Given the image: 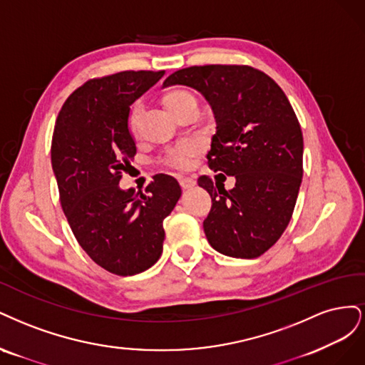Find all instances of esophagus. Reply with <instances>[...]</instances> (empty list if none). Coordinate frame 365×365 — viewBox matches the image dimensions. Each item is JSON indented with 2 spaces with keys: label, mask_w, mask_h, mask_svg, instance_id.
I'll return each instance as SVG.
<instances>
[{
  "label": "esophagus",
  "mask_w": 365,
  "mask_h": 365,
  "mask_svg": "<svg viewBox=\"0 0 365 365\" xmlns=\"http://www.w3.org/2000/svg\"><path fill=\"white\" fill-rule=\"evenodd\" d=\"M180 186L183 187V190H190V187L195 186V180L191 179V178H182L180 179Z\"/></svg>",
  "instance_id": "34e87169"
}]
</instances>
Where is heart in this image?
<instances>
[{
  "label": "heart",
  "instance_id": "b5f03b06",
  "mask_svg": "<svg viewBox=\"0 0 365 365\" xmlns=\"http://www.w3.org/2000/svg\"><path fill=\"white\" fill-rule=\"evenodd\" d=\"M195 98L192 93L190 91H185V89H175L173 92L168 93L167 97V104L170 110L174 109L175 106L182 104L183 101L186 100H192ZM140 112H143V103L140 101H136L133 106H132V110H130V116H128V124H130L132 128H136L138 123H139V116H140ZM197 151V144L192 143V140H183V143L178 144L175 147L170 148L167 151L165 155V162L168 163V165L174 167V168H179V170H183V168H187L190 167V163L192 160V156L194 153Z\"/></svg>",
  "mask_w": 365,
  "mask_h": 365
}]
</instances>
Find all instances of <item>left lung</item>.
<instances>
[{
	"mask_svg": "<svg viewBox=\"0 0 365 365\" xmlns=\"http://www.w3.org/2000/svg\"><path fill=\"white\" fill-rule=\"evenodd\" d=\"M173 85L207 100L217 121L207 165L237 180L227 191L209 175L198 178L212 198L203 221L209 244L232 257L261 256L285 232L303 175V135L285 92L247 65L179 69L163 81Z\"/></svg>",
	"mask_w": 365,
	"mask_h": 365,
	"instance_id": "obj_1",
	"label": "left lung"
}]
</instances>
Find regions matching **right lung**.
Instances as JSON below:
<instances>
[{
    "instance_id": "obj_1",
    "label": "right lung",
    "mask_w": 365,
    "mask_h": 365,
    "mask_svg": "<svg viewBox=\"0 0 365 365\" xmlns=\"http://www.w3.org/2000/svg\"><path fill=\"white\" fill-rule=\"evenodd\" d=\"M165 71H123L91 78L63 103L51 140V165L65 217L91 259L133 276L162 255L163 220L179 202V182L156 174L145 192L121 190L136 155L128 130L130 104Z\"/></svg>"
}]
</instances>
